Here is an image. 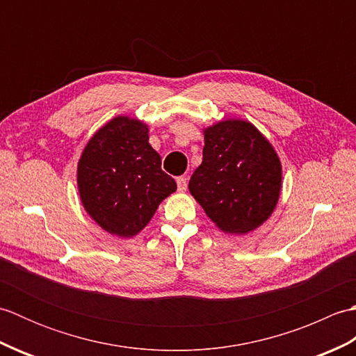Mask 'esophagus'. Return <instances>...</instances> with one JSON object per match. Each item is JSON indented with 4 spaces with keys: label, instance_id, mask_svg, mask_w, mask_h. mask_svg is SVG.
Here are the masks:
<instances>
[{
    "label": "esophagus",
    "instance_id": "obj_1",
    "mask_svg": "<svg viewBox=\"0 0 356 356\" xmlns=\"http://www.w3.org/2000/svg\"><path fill=\"white\" fill-rule=\"evenodd\" d=\"M177 190L180 193L186 191V177H177Z\"/></svg>",
    "mask_w": 356,
    "mask_h": 356
}]
</instances>
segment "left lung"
<instances>
[{"instance_id":"obj_1","label":"left lung","mask_w":356,"mask_h":356,"mask_svg":"<svg viewBox=\"0 0 356 356\" xmlns=\"http://www.w3.org/2000/svg\"><path fill=\"white\" fill-rule=\"evenodd\" d=\"M203 161L190 193L225 234L245 236L268 220L282 193V162L272 143L245 119L203 128Z\"/></svg>"}]
</instances>
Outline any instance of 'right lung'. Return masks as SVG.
Returning a JSON list of instances; mask_svg holds the SVG:
<instances>
[{"label": "right lung", "instance_id": "1", "mask_svg": "<svg viewBox=\"0 0 356 356\" xmlns=\"http://www.w3.org/2000/svg\"><path fill=\"white\" fill-rule=\"evenodd\" d=\"M140 119L119 115L97 130L78 162V191L87 214L119 238L145 228L159 205L177 190L163 172Z\"/></svg>", "mask_w": 356, "mask_h": 356}]
</instances>
